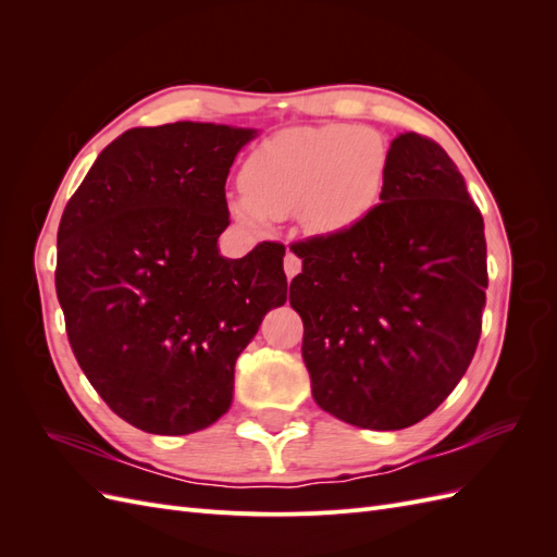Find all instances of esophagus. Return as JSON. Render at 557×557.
Returning <instances> with one entry per match:
<instances>
[{
    "label": "esophagus",
    "instance_id": "1",
    "mask_svg": "<svg viewBox=\"0 0 557 557\" xmlns=\"http://www.w3.org/2000/svg\"><path fill=\"white\" fill-rule=\"evenodd\" d=\"M283 269H285V276L293 278L301 272V260L295 256L293 250H288V256H285V262H283Z\"/></svg>",
    "mask_w": 557,
    "mask_h": 557
}]
</instances>
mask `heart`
Returning <instances> with one entry per match:
<instances>
[{"instance_id": "heart-1", "label": "heart", "mask_w": 557, "mask_h": 557, "mask_svg": "<svg viewBox=\"0 0 557 557\" xmlns=\"http://www.w3.org/2000/svg\"><path fill=\"white\" fill-rule=\"evenodd\" d=\"M387 160L374 129L344 123L281 129L250 150L239 174L244 195L230 197L227 207L248 227L297 211L309 232H346L379 205Z\"/></svg>"}]
</instances>
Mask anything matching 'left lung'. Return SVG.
<instances>
[{
	"label": "left lung",
	"instance_id": "8db88e82",
	"mask_svg": "<svg viewBox=\"0 0 557 557\" xmlns=\"http://www.w3.org/2000/svg\"><path fill=\"white\" fill-rule=\"evenodd\" d=\"M387 158L381 201L358 225L290 246L313 399L364 430L416 425L453 393L487 288L483 215L446 150L407 132Z\"/></svg>",
	"mask_w": 557,
	"mask_h": 557
}]
</instances>
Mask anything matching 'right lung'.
Instances as JSON below:
<instances>
[{
    "instance_id": "add662e5",
    "label": "right lung",
    "mask_w": 557,
    "mask_h": 557,
    "mask_svg": "<svg viewBox=\"0 0 557 557\" xmlns=\"http://www.w3.org/2000/svg\"><path fill=\"white\" fill-rule=\"evenodd\" d=\"M256 129L134 127L113 139L58 227L55 290L70 346L109 409L150 434H190L232 404L234 362L285 305V246L218 252L225 181Z\"/></svg>"
}]
</instances>
